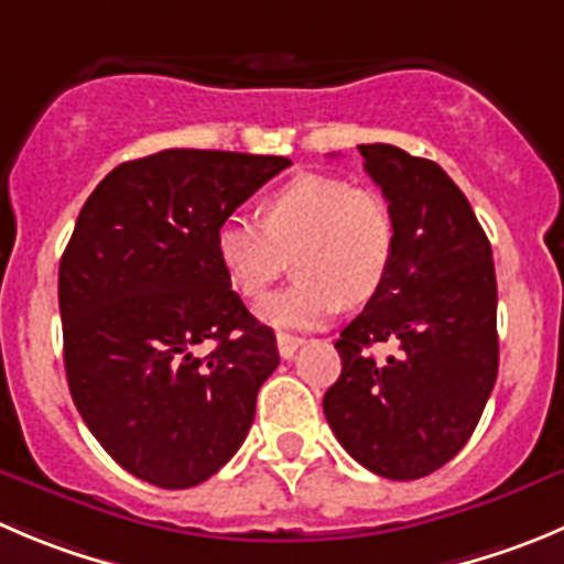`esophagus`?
I'll return each instance as SVG.
<instances>
[{
    "instance_id": "esophagus-1",
    "label": "esophagus",
    "mask_w": 564,
    "mask_h": 564,
    "mask_svg": "<svg viewBox=\"0 0 564 564\" xmlns=\"http://www.w3.org/2000/svg\"><path fill=\"white\" fill-rule=\"evenodd\" d=\"M302 337L296 335H288V332H279L276 335V348H279V357L282 359H291L293 354L299 351V346H302Z\"/></svg>"
}]
</instances>
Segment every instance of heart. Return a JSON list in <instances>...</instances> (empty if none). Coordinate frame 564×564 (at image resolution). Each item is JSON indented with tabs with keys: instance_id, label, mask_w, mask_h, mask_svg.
<instances>
[{
	"instance_id": "b5f03b06",
	"label": "heart",
	"mask_w": 564,
	"mask_h": 564,
	"mask_svg": "<svg viewBox=\"0 0 564 564\" xmlns=\"http://www.w3.org/2000/svg\"><path fill=\"white\" fill-rule=\"evenodd\" d=\"M260 218L232 213L216 227V257L249 302L265 296L293 254L296 282L260 304L279 329H315L343 302H368L388 279L395 218L382 193L326 174L293 176L262 198Z\"/></svg>"
}]
</instances>
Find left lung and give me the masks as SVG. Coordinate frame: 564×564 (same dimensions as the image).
<instances>
[{"instance_id":"1","label":"left lung","mask_w":564,"mask_h":564,"mask_svg":"<svg viewBox=\"0 0 564 564\" xmlns=\"http://www.w3.org/2000/svg\"><path fill=\"white\" fill-rule=\"evenodd\" d=\"M395 218L384 285L340 332L324 415L362 468L434 474L468 443L498 377L496 268L465 193L437 163L390 143L359 147ZM397 354L377 364L370 346Z\"/></svg>"}]
</instances>
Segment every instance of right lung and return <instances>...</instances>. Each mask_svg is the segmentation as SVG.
<instances>
[{
  "instance_id": "right-lung-1",
  "label": "right lung",
  "mask_w": 564,
  "mask_h": 564,
  "mask_svg": "<svg viewBox=\"0 0 564 564\" xmlns=\"http://www.w3.org/2000/svg\"><path fill=\"white\" fill-rule=\"evenodd\" d=\"M288 165L165 149L112 169L79 210L57 279L68 390L101 448L149 485L185 490L221 470L279 366L273 329L218 262L216 227Z\"/></svg>"
}]
</instances>
